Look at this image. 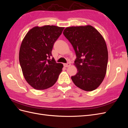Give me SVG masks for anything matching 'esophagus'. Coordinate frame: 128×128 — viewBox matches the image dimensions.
<instances>
[{
    "label": "esophagus",
    "instance_id": "esophagus-1",
    "mask_svg": "<svg viewBox=\"0 0 128 128\" xmlns=\"http://www.w3.org/2000/svg\"><path fill=\"white\" fill-rule=\"evenodd\" d=\"M64 67H69L70 66V63H67V64H64Z\"/></svg>",
    "mask_w": 128,
    "mask_h": 128
}]
</instances>
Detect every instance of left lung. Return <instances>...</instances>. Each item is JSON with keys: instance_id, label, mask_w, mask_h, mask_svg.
Returning a JSON list of instances; mask_svg holds the SVG:
<instances>
[{"instance_id": "left-lung-1", "label": "left lung", "mask_w": 128, "mask_h": 128, "mask_svg": "<svg viewBox=\"0 0 128 128\" xmlns=\"http://www.w3.org/2000/svg\"><path fill=\"white\" fill-rule=\"evenodd\" d=\"M63 34L74 49L77 72L71 77L76 86L91 91L97 88L105 76L108 51L104 38L91 26H71Z\"/></svg>"}]
</instances>
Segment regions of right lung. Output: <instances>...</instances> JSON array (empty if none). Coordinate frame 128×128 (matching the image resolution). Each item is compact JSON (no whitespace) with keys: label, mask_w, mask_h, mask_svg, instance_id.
Returning a JSON list of instances; mask_svg holds the SVG:
<instances>
[{"label":"right lung","mask_w":128,"mask_h":128,"mask_svg":"<svg viewBox=\"0 0 128 128\" xmlns=\"http://www.w3.org/2000/svg\"><path fill=\"white\" fill-rule=\"evenodd\" d=\"M64 29L54 26H35L22 42L19 61L24 78L34 88L44 90L58 80L63 64L51 59L52 50Z\"/></svg>","instance_id":"add662e5"}]
</instances>
